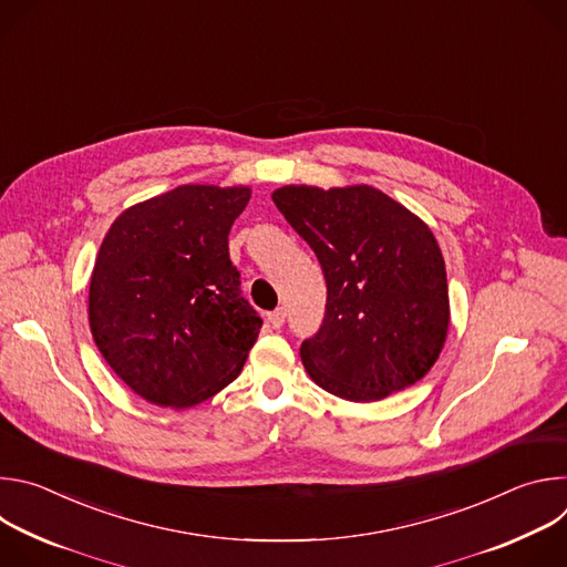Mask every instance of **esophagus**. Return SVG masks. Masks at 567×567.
Segmentation results:
<instances>
[{
  "mask_svg": "<svg viewBox=\"0 0 567 567\" xmlns=\"http://www.w3.org/2000/svg\"><path fill=\"white\" fill-rule=\"evenodd\" d=\"M285 309L282 307H278V309H274V311H269L267 313V320L271 322V326L278 330V328H282V322H285Z\"/></svg>",
  "mask_w": 567,
  "mask_h": 567,
  "instance_id": "1",
  "label": "esophagus"
}]
</instances>
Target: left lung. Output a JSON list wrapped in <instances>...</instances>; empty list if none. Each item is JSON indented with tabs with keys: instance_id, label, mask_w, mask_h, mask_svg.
I'll return each instance as SVG.
<instances>
[{
	"instance_id": "obj_1",
	"label": "left lung",
	"mask_w": 567,
	"mask_h": 567,
	"mask_svg": "<svg viewBox=\"0 0 567 567\" xmlns=\"http://www.w3.org/2000/svg\"><path fill=\"white\" fill-rule=\"evenodd\" d=\"M271 197L328 282L322 326L300 346L311 381L361 403L420 381L451 322L446 267L429 224L368 184H291Z\"/></svg>"
}]
</instances>
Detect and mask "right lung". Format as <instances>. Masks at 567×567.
I'll use <instances>...</instances> for the list:
<instances>
[{
  "instance_id": "obj_1",
  "label": "right lung",
  "mask_w": 567,
  "mask_h": 567,
  "mask_svg": "<svg viewBox=\"0 0 567 567\" xmlns=\"http://www.w3.org/2000/svg\"><path fill=\"white\" fill-rule=\"evenodd\" d=\"M249 186L186 184L125 208L90 282V328L110 368L161 409H190L245 365L262 318L239 291L228 233Z\"/></svg>"
}]
</instances>
